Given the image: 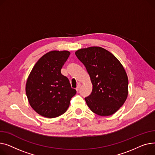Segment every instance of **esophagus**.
Segmentation results:
<instances>
[{"mask_svg":"<svg viewBox=\"0 0 155 155\" xmlns=\"http://www.w3.org/2000/svg\"><path fill=\"white\" fill-rule=\"evenodd\" d=\"M80 87H81V84L80 83H78V86H77V87H76V91L78 92V91L80 89Z\"/></svg>","mask_w":155,"mask_h":155,"instance_id":"esophagus-1","label":"esophagus"}]
</instances>
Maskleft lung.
<instances>
[{"instance_id": "8db88e82", "label": "left lung", "mask_w": 155, "mask_h": 155, "mask_svg": "<svg viewBox=\"0 0 155 155\" xmlns=\"http://www.w3.org/2000/svg\"><path fill=\"white\" fill-rule=\"evenodd\" d=\"M75 54L86 67L93 84L91 94L85 97L87 105L97 115L113 114L128 94V79L121 62L100 47L81 49Z\"/></svg>"}]
</instances>
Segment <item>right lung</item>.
Segmentation results:
<instances>
[{
    "instance_id": "1",
    "label": "right lung",
    "mask_w": 155,
    "mask_h": 155,
    "mask_svg": "<svg viewBox=\"0 0 155 155\" xmlns=\"http://www.w3.org/2000/svg\"><path fill=\"white\" fill-rule=\"evenodd\" d=\"M70 55L68 51H52L35 63L27 78L26 95L33 110L48 118L64 113L76 91L61 72Z\"/></svg>"
}]
</instances>
